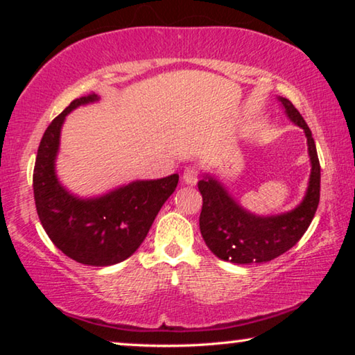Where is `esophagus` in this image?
Wrapping results in <instances>:
<instances>
[{"mask_svg": "<svg viewBox=\"0 0 355 355\" xmlns=\"http://www.w3.org/2000/svg\"><path fill=\"white\" fill-rule=\"evenodd\" d=\"M197 180H199V171H197L196 167H186L182 182L188 186H194L197 183Z\"/></svg>", "mask_w": 355, "mask_h": 355, "instance_id": "1", "label": "esophagus"}]
</instances>
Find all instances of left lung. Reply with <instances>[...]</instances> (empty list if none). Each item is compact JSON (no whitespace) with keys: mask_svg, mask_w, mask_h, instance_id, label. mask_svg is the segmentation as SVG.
Returning <instances> with one entry per match:
<instances>
[{"mask_svg":"<svg viewBox=\"0 0 355 355\" xmlns=\"http://www.w3.org/2000/svg\"><path fill=\"white\" fill-rule=\"evenodd\" d=\"M286 117L304 130L310 156V178L302 202L291 211L258 216L233 199L224 183L205 173L197 186L203 199L200 233L208 249L224 261L236 264L271 261L296 244L310 225L320 203L321 167L311 131L288 98L279 97Z\"/></svg>","mask_w":355,"mask_h":355,"instance_id":"8db88e82","label":"left lung"}]
</instances>
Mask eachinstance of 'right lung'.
Returning <instances> with one entry per match:
<instances>
[{
	"label": "right lung",
	"instance_id": "right-lung-1",
	"mask_svg": "<svg viewBox=\"0 0 355 355\" xmlns=\"http://www.w3.org/2000/svg\"><path fill=\"white\" fill-rule=\"evenodd\" d=\"M91 94L71 101L48 125L35 158L33 188L42 227L56 248L87 266H111L139 249L156 214L178 184V173L136 180L98 197L71 194L56 175V156L65 117L78 106L95 103Z\"/></svg>",
	"mask_w": 355,
	"mask_h": 355
}]
</instances>
